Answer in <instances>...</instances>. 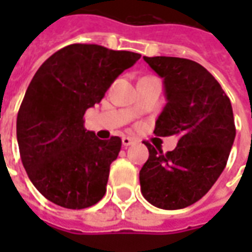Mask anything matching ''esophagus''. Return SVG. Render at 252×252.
Instances as JSON below:
<instances>
[{
    "mask_svg": "<svg viewBox=\"0 0 252 252\" xmlns=\"http://www.w3.org/2000/svg\"><path fill=\"white\" fill-rule=\"evenodd\" d=\"M136 143V139H133V137H129V136H124L123 137V146H132V144H135Z\"/></svg>",
    "mask_w": 252,
    "mask_h": 252,
    "instance_id": "1",
    "label": "esophagus"
}]
</instances>
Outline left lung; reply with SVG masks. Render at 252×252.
<instances>
[{
	"label": "left lung",
	"mask_w": 252,
	"mask_h": 252,
	"mask_svg": "<svg viewBox=\"0 0 252 252\" xmlns=\"http://www.w3.org/2000/svg\"><path fill=\"white\" fill-rule=\"evenodd\" d=\"M163 78L167 104L155 123L157 136L180 137L164 154L148 142L139 173L146 200L160 209H182L209 191L227 164L236 128L231 101L211 72L184 58H143Z\"/></svg>",
	"instance_id": "obj_1"
}]
</instances>
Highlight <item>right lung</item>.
Here are the masks:
<instances>
[{
    "mask_svg": "<svg viewBox=\"0 0 252 252\" xmlns=\"http://www.w3.org/2000/svg\"><path fill=\"white\" fill-rule=\"evenodd\" d=\"M139 59L136 52L70 44L36 71L16 128L23 166L47 200L67 209H85L104 197L121 139H98L85 129L83 115Z\"/></svg>",
    "mask_w": 252,
    "mask_h": 252,
    "instance_id": "obj_1",
    "label": "right lung"
}]
</instances>
